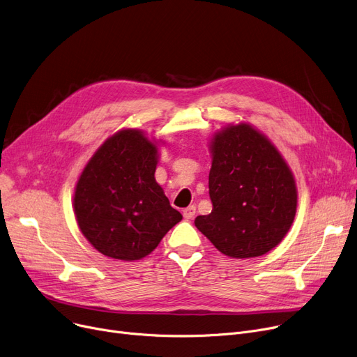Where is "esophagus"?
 <instances>
[{"label": "esophagus", "instance_id": "obj_1", "mask_svg": "<svg viewBox=\"0 0 357 357\" xmlns=\"http://www.w3.org/2000/svg\"><path fill=\"white\" fill-rule=\"evenodd\" d=\"M195 213H197V208L194 207V205H190V207H186V208L183 210V217H185L186 220H192V218L195 217Z\"/></svg>", "mask_w": 357, "mask_h": 357}]
</instances>
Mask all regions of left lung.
Returning a JSON list of instances; mask_svg holds the SVG:
<instances>
[{"instance_id":"1","label":"left lung","mask_w":357,"mask_h":357,"mask_svg":"<svg viewBox=\"0 0 357 357\" xmlns=\"http://www.w3.org/2000/svg\"><path fill=\"white\" fill-rule=\"evenodd\" d=\"M208 176L213 211L195 227L226 256L257 257L276 248L296 213V185L282 155L248 123L214 135Z\"/></svg>"}]
</instances>
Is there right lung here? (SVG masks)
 <instances>
[{
	"label": "right lung",
	"mask_w": 357,
	"mask_h": 357,
	"mask_svg": "<svg viewBox=\"0 0 357 357\" xmlns=\"http://www.w3.org/2000/svg\"><path fill=\"white\" fill-rule=\"evenodd\" d=\"M158 143L142 130L108 137L78 179L73 210L85 238L104 256L133 261L152 253L182 220L155 179Z\"/></svg>",
	"instance_id": "1"
}]
</instances>
